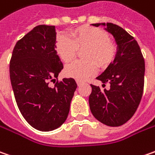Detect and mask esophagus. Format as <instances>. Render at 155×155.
<instances>
[{
    "mask_svg": "<svg viewBox=\"0 0 155 155\" xmlns=\"http://www.w3.org/2000/svg\"><path fill=\"white\" fill-rule=\"evenodd\" d=\"M77 84H78V86H80V85L82 84V82L78 81H78H77Z\"/></svg>",
    "mask_w": 155,
    "mask_h": 155,
    "instance_id": "34e87169",
    "label": "esophagus"
}]
</instances>
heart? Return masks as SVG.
<instances>
[{
  "instance_id": "1",
  "label": "heart",
  "mask_w": 155,
  "mask_h": 155,
  "mask_svg": "<svg viewBox=\"0 0 155 155\" xmlns=\"http://www.w3.org/2000/svg\"><path fill=\"white\" fill-rule=\"evenodd\" d=\"M71 38L65 35H58L55 49L64 62L73 59L78 49H84L82 57L84 60H77L65 66L67 77L84 81L97 72V63L100 67L108 65L116 54V45L109 39L108 34L101 28L84 26L71 32Z\"/></svg>"
}]
</instances>
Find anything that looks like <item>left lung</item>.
<instances>
[{"label": "left lung", "mask_w": 155, "mask_h": 155, "mask_svg": "<svg viewBox=\"0 0 155 155\" xmlns=\"http://www.w3.org/2000/svg\"><path fill=\"white\" fill-rule=\"evenodd\" d=\"M105 26L118 45L117 53L103 73L97 78L110 84V89L91 84L89 104L92 115L109 127H120L130 120L140 103L144 89L145 61L135 39L120 26L107 22L94 23Z\"/></svg>", "instance_id": "left-lung-1"}]
</instances>
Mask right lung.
Segmentation results:
<instances>
[{
	"instance_id": "right-lung-1",
	"label": "right lung",
	"mask_w": 155,
	"mask_h": 155,
	"mask_svg": "<svg viewBox=\"0 0 155 155\" xmlns=\"http://www.w3.org/2000/svg\"><path fill=\"white\" fill-rule=\"evenodd\" d=\"M55 26L38 25L19 40L9 64L10 81L20 112L39 131L61 127L77 89L73 78L55 82L64 65L55 49ZM55 84L54 87L49 83Z\"/></svg>"
}]
</instances>
